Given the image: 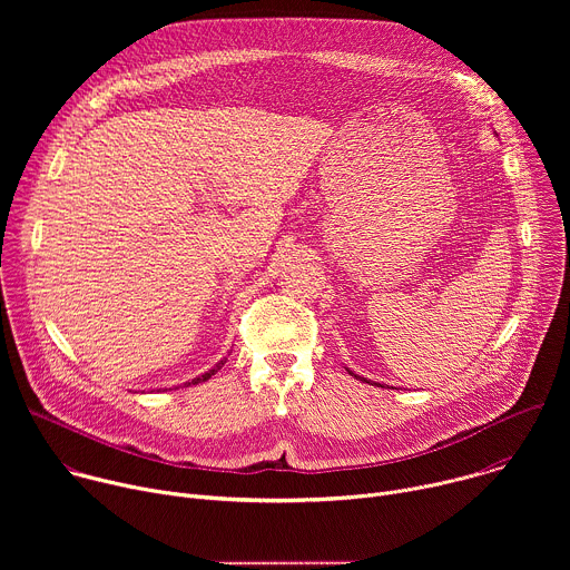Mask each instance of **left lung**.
I'll use <instances>...</instances> for the list:
<instances>
[{
    "label": "left lung",
    "instance_id": "left-lung-1",
    "mask_svg": "<svg viewBox=\"0 0 570 570\" xmlns=\"http://www.w3.org/2000/svg\"><path fill=\"white\" fill-rule=\"evenodd\" d=\"M347 372H350V374H352V376H354V379H361V381H363V383H372V381H370V379H365V376H358V374H354V372H352V370H347ZM374 385H379V387H383V385H381V383H374Z\"/></svg>",
    "mask_w": 570,
    "mask_h": 570
}]
</instances>
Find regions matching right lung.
I'll return each mask as SVG.
<instances>
[{"label":"right lung","mask_w":570,"mask_h":570,"mask_svg":"<svg viewBox=\"0 0 570 570\" xmlns=\"http://www.w3.org/2000/svg\"><path fill=\"white\" fill-rule=\"evenodd\" d=\"M225 361H227V358H223V361H218V363H216V365H214V367H212V370H207V372H205V374H200V376H196V379H191V381H187V383H183V385H185V387H189V385H198V383H203V381H207V379H212V376H214V374H216V372H218V370H220V367H223V365H225Z\"/></svg>","instance_id":"add662e5"}]
</instances>
